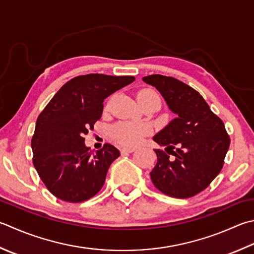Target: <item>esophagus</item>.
<instances>
[{"instance_id":"obj_1","label":"esophagus","mask_w":254,"mask_h":254,"mask_svg":"<svg viewBox=\"0 0 254 254\" xmlns=\"http://www.w3.org/2000/svg\"><path fill=\"white\" fill-rule=\"evenodd\" d=\"M135 151V147H123L121 150L122 154H127V153H133Z\"/></svg>"}]
</instances>
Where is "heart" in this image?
Wrapping results in <instances>:
<instances>
[{
  "label": "heart",
  "instance_id": "heart-1",
  "mask_svg": "<svg viewBox=\"0 0 254 254\" xmlns=\"http://www.w3.org/2000/svg\"><path fill=\"white\" fill-rule=\"evenodd\" d=\"M154 98H160L158 94L152 89H143L136 94V99L141 106L151 101ZM147 127L141 123L120 122L111 128L113 140L121 145L135 146L140 144L143 137L146 135Z\"/></svg>",
  "mask_w": 254,
  "mask_h": 254
}]
</instances>
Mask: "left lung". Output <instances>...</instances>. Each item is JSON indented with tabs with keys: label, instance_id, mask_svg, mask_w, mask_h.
I'll list each match as a JSON object with an SVG mask.
<instances>
[{
	"label": "left lung",
	"instance_id": "1",
	"mask_svg": "<svg viewBox=\"0 0 254 254\" xmlns=\"http://www.w3.org/2000/svg\"><path fill=\"white\" fill-rule=\"evenodd\" d=\"M143 81L155 87L176 114L153 137L166 148L154 150L157 163L150 173L151 180L167 196H195L210 185L225 163L230 145L225 124L188 84L162 74L146 76Z\"/></svg>",
	"mask_w": 254,
	"mask_h": 254
}]
</instances>
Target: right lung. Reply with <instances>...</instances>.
Wrapping results in <instances>:
<instances>
[{"mask_svg": "<svg viewBox=\"0 0 254 254\" xmlns=\"http://www.w3.org/2000/svg\"><path fill=\"white\" fill-rule=\"evenodd\" d=\"M134 80L133 76L101 73L74 77L39 114L32 137L33 164L55 197L81 202L101 190L120 151L106 143L93 153L83 135L101 118L104 99Z\"/></svg>", "mask_w": 254, "mask_h": 254, "instance_id": "obj_1", "label": "right lung"}]
</instances>
